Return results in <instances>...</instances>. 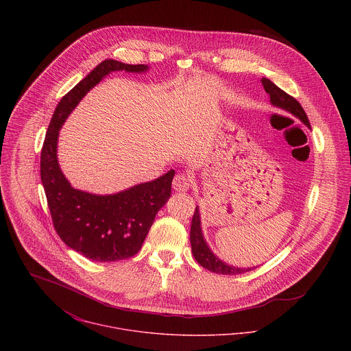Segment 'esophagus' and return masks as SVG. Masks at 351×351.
Listing matches in <instances>:
<instances>
[{"instance_id":"obj_1","label":"esophagus","mask_w":351,"mask_h":351,"mask_svg":"<svg viewBox=\"0 0 351 351\" xmlns=\"http://www.w3.org/2000/svg\"><path fill=\"white\" fill-rule=\"evenodd\" d=\"M173 188L177 192H186L191 188V180L185 174H177L173 180Z\"/></svg>"}]
</instances>
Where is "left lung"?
I'll use <instances>...</instances> for the list:
<instances>
[{
	"label": "left lung",
	"mask_w": 351,
	"mask_h": 351,
	"mask_svg": "<svg viewBox=\"0 0 351 351\" xmlns=\"http://www.w3.org/2000/svg\"><path fill=\"white\" fill-rule=\"evenodd\" d=\"M265 92L270 96V102L271 105L284 109L298 117L301 123H304L306 127H309V120L300 105V102L281 90L277 85H274L270 80L262 78L261 80ZM191 245H192V252L196 261L200 263L202 267L217 273V274H228V276H235V274H242L246 271H250L254 267H237L231 266L221 259H219L213 251L209 249L208 243L205 242V238L202 235V228H201L200 209L196 206L193 219H192V227H191Z\"/></svg>",
	"instance_id": "1"
}]
</instances>
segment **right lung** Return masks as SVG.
<instances>
[{"label": "right lung", "instance_id": "1", "mask_svg": "<svg viewBox=\"0 0 351 351\" xmlns=\"http://www.w3.org/2000/svg\"><path fill=\"white\" fill-rule=\"evenodd\" d=\"M147 64L102 60L55 108L40 155V177L59 238L95 262H116L134 256L150 231L158 210L170 199L176 174L134 185L113 195H93L71 186L58 162L59 130L85 95L113 71L146 73Z\"/></svg>", "mask_w": 351, "mask_h": 351}]
</instances>
